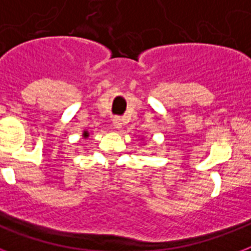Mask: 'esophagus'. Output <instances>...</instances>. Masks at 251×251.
Returning <instances> with one entry per match:
<instances>
[{
  "mask_svg": "<svg viewBox=\"0 0 251 251\" xmlns=\"http://www.w3.org/2000/svg\"><path fill=\"white\" fill-rule=\"evenodd\" d=\"M113 125L114 127H117V129H120L122 126V118L120 117H114L113 118Z\"/></svg>",
  "mask_w": 251,
  "mask_h": 251,
  "instance_id": "34e87169",
  "label": "esophagus"
}]
</instances>
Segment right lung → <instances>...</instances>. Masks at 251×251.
<instances>
[{"label":"right lung","instance_id":"add662e5","mask_svg":"<svg viewBox=\"0 0 251 251\" xmlns=\"http://www.w3.org/2000/svg\"><path fill=\"white\" fill-rule=\"evenodd\" d=\"M83 137H84V138L88 137V133H87V131H84V133H83Z\"/></svg>","mask_w":251,"mask_h":251}]
</instances>
